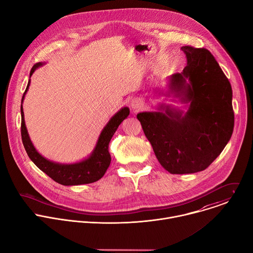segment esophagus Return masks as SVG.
I'll return each instance as SVG.
<instances>
[{"mask_svg":"<svg viewBox=\"0 0 253 253\" xmlns=\"http://www.w3.org/2000/svg\"><path fill=\"white\" fill-rule=\"evenodd\" d=\"M141 106H142V102H141L140 100H138V99H134V100H132L131 103H130L131 109H132L133 111H135V112L140 109Z\"/></svg>","mask_w":253,"mask_h":253,"instance_id":"obj_1","label":"esophagus"}]
</instances>
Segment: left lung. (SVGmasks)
<instances>
[{"instance_id": "left-lung-1", "label": "left lung", "mask_w": 253, "mask_h": 253, "mask_svg": "<svg viewBox=\"0 0 253 253\" xmlns=\"http://www.w3.org/2000/svg\"><path fill=\"white\" fill-rule=\"evenodd\" d=\"M187 65L169 77L168 97L187 111L159 104L157 111L137 114L156 158L171 174L206 169L222 152L234 127L231 85L212 54L181 47Z\"/></svg>"}]
</instances>
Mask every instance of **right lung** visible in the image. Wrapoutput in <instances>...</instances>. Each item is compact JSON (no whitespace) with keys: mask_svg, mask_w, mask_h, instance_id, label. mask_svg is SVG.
Masks as SVG:
<instances>
[{"mask_svg":"<svg viewBox=\"0 0 253 253\" xmlns=\"http://www.w3.org/2000/svg\"><path fill=\"white\" fill-rule=\"evenodd\" d=\"M45 63H37L33 66L30 72V78L33 75L34 72L37 70L39 67L43 66ZM31 80H29L26 91L22 98V105H21V116H22V123H21V135L22 141L24 144V147L29 158L34 162V164L37 166L40 170L46 173L49 177H51L54 181L59 184L65 186L71 185H81V184H88L98 181L99 179L103 177L105 172L107 171L111 163V155L109 153V143L111 138L113 137L114 133L116 132L119 125L125 120L130 110L128 107H123L114 115L106 124V126L101 131L99 138L97 140L96 146L92 153L86 157L85 159L75 162V163H58L51 161L44 156H42L37 149L35 148L34 144L32 143L25 119H24V111H23V102L25 99V95L29 89Z\"/></svg>","mask_w":253,"mask_h":253,"instance_id":"1","label":"right lung"}]
</instances>
